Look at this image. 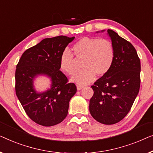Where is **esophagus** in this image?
Wrapping results in <instances>:
<instances>
[{
	"instance_id": "1",
	"label": "esophagus",
	"mask_w": 153,
	"mask_h": 153,
	"mask_svg": "<svg viewBox=\"0 0 153 153\" xmlns=\"http://www.w3.org/2000/svg\"><path fill=\"white\" fill-rule=\"evenodd\" d=\"M84 88V86L83 85H77V89L78 90V91H79V90L82 89Z\"/></svg>"
}]
</instances>
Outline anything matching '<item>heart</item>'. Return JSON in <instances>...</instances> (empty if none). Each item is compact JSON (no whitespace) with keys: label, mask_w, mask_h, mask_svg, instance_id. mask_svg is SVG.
<instances>
[{"label":"heart","mask_w":153,"mask_h":153,"mask_svg":"<svg viewBox=\"0 0 153 153\" xmlns=\"http://www.w3.org/2000/svg\"><path fill=\"white\" fill-rule=\"evenodd\" d=\"M73 51L77 58L83 57L82 70L77 72L72 81L78 85H87L94 80L97 74L102 76L109 71L114 58V49L110 41L96 37H84L73 46ZM60 67L68 75L76 71L74 55L68 50L62 53Z\"/></svg>","instance_id":"heart-1"}]
</instances>
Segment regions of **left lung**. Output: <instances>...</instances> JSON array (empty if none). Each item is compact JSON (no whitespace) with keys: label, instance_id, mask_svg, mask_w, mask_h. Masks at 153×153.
<instances>
[{"label":"left lung","instance_id":"8db88e82","mask_svg":"<svg viewBox=\"0 0 153 153\" xmlns=\"http://www.w3.org/2000/svg\"><path fill=\"white\" fill-rule=\"evenodd\" d=\"M107 34L114 49V58L109 71L91 86L94 95L89 101V111L98 122L112 125L128 114L138 95L141 62L130 42L112 30H107Z\"/></svg>","mask_w":153,"mask_h":153}]
</instances>
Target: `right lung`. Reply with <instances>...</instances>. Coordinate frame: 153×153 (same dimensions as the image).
Returning <instances> with one entry per match:
<instances>
[{"mask_svg": "<svg viewBox=\"0 0 153 153\" xmlns=\"http://www.w3.org/2000/svg\"><path fill=\"white\" fill-rule=\"evenodd\" d=\"M75 37L58 36L46 38L23 53L16 65L15 90L27 115L36 123L53 126L66 117L69 101L77 91L74 83H68L60 71L62 53ZM46 76L51 88L38 92L33 82L36 77Z\"/></svg>", "mask_w": 153, "mask_h": 153, "instance_id": "right-lung-1", "label": "right lung"}]
</instances>
